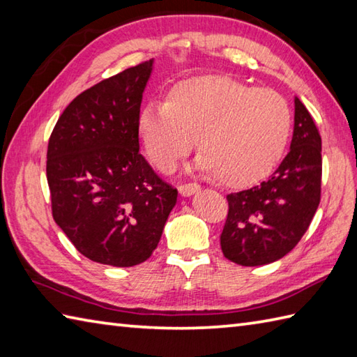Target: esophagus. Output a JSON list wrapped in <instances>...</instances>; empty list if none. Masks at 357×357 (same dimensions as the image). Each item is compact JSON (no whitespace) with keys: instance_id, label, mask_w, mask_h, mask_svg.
<instances>
[{"instance_id":"1","label":"esophagus","mask_w":357,"mask_h":357,"mask_svg":"<svg viewBox=\"0 0 357 357\" xmlns=\"http://www.w3.org/2000/svg\"><path fill=\"white\" fill-rule=\"evenodd\" d=\"M178 191L183 197H189V195H192V194L200 191V185L199 183H183L178 186Z\"/></svg>"}]
</instances>
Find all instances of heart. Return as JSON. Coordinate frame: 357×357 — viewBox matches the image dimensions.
<instances>
[{"label":"heart","mask_w":357,"mask_h":357,"mask_svg":"<svg viewBox=\"0 0 357 357\" xmlns=\"http://www.w3.org/2000/svg\"><path fill=\"white\" fill-rule=\"evenodd\" d=\"M145 154L158 171L176 169L194 145L199 168L231 186L264 178L280 162L291 132V109L280 93L226 76L186 79L151 102L137 119Z\"/></svg>","instance_id":"b5f03b06"}]
</instances>
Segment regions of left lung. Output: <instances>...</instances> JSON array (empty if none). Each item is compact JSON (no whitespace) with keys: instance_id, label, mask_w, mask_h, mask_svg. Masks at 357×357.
Here are the masks:
<instances>
[{"instance_id":"left-lung-1","label":"left lung","mask_w":357,"mask_h":357,"mask_svg":"<svg viewBox=\"0 0 357 357\" xmlns=\"http://www.w3.org/2000/svg\"><path fill=\"white\" fill-rule=\"evenodd\" d=\"M321 136L312 114L295 98L290 151L259 186L229 194L220 235L223 255L240 266L273 263L307 232L321 202Z\"/></svg>"}]
</instances>
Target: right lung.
Listing matches in <instances>:
<instances>
[{"instance_id": "right-lung-1", "label": "right lung", "mask_w": 357, "mask_h": 357, "mask_svg": "<svg viewBox=\"0 0 357 357\" xmlns=\"http://www.w3.org/2000/svg\"><path fill=\"white\" fill-rule=\"evenodd\" d=\"M153 59L104 79L70 102L47 148L56 225L94 263H144L177 202V189L139 151L137 119Z\"/></svg>"}]
</instances>
